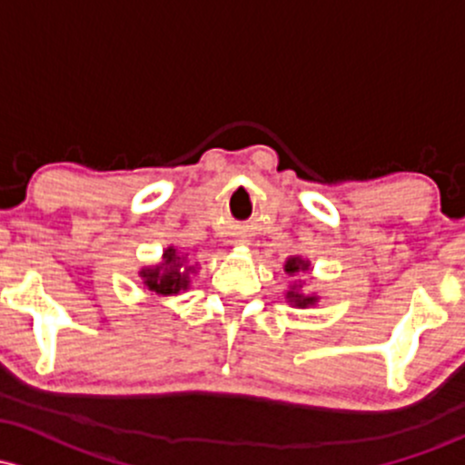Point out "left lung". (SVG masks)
I'll return each instance as SVG.
<instances>
[{
    "label": "left lung",
    "instance_id": "obj_1",
    "mask_svg": "<svg viewBox=\"0 0 465 465\" xmlns=\"http://www.w3.org/2000/svg\"><path fill=\"white\" fill-rule=\"evenodd\" d=\"M284 272L289 275H298V273H304L309 272V260L295 256V258H289L287 262H284ZM287 300L291 304H295L298 309H307L311 304L318 302V295H304L300 293L298 287H291V291H287Z\"/></svg>",
    "mask_w": 465,
    "mask_h": 465
}]
</instances>
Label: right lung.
I'll list each match as a JSON object with an SVG mask.
<instances>
[{
	"mask_svg": "<svg viewBox=\"0 0 465 465\" xmlns=\"http://www.w3.org/2000/svg\"><path fill=\"white\" fill-rule=\"evenodd\" d=\"M196 269L187 264L185 256H181L174 247H167L163 252L161 264L141 269L139 275L147 291H154L156 295H178L181 291L190 289V275Z\"/></svg>",
	"mask_w": 465,
	"mask_h": 465,
	"instance_id": "right-lung-1",
	"label": "right lung"
}]
</instances>
